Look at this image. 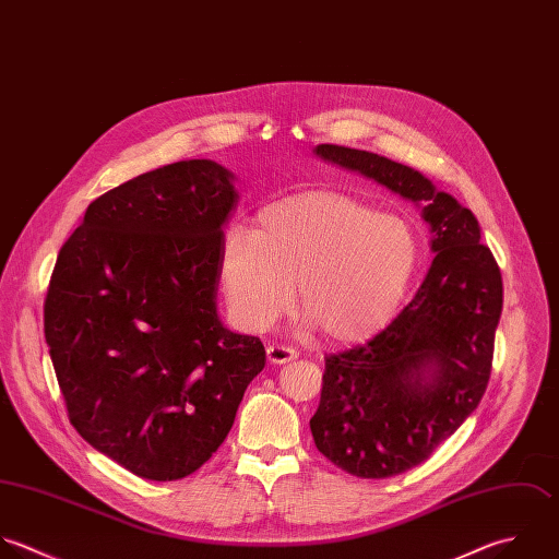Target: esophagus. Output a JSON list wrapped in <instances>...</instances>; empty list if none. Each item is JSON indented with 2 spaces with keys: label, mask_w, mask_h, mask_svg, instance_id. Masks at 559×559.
I'll list each match as a JSON object with an SVG mask.
<instances>
[{
  "label": "esophagus",
  "mask_w": 559,
  "mask_h": 559,
  "mask_svg": "<svg viewBox=\"0 0 559 559\" xmlns=\"http://www.w3.org/2000/svg\"><path fill=\"white\" fill-rule=\"evenodd\" d=\"M267 361L270 364H276V366H281V364H289V361H294L296 359V350L294 348H289V346H281V344H272V346H267Z\"/></svg>",
  "instance_id": "1"
}]
</instances>
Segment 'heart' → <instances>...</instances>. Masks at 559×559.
<instances>
[{"label": "heart", "mask_w": 559, "mask_h": 559, "mask_svg": "<svg viewBox=\"0 0 559 559\" xmlns=\"http://www.w3.org/2000/svg\"><path fill=\"white\" fill-rule=\"evenodd\" d=\"M418 263L420 235L407 217L309 191L265 206L254 233L233 228L219 278L230 313L248 331H267L298 294L307 326L333 342H359L394 318Z\"/></svg>", "instance_id": "obj_1"}]
</instances>
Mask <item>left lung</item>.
Returning <instances> with one entry per match:
<instances>
[{
  "mask_svg": "<svg viewBox=\"0 0 559 559\" xmlns=\"http://www.w3.org/2000/svg\"><path fill=\"white\" fill-rule=\"evenodd\" d=\"M313 154L361 174L420 209L431 267L414 300L368 344L329 355L309 427L318 451L364 477L401 475L449 440L490 379L503 281L471 209L403 163L344 145Z\"/></svg>",
  "mask_w": 559,
  "mask_h": 559,
  "instance_id": "8db88e82",
  "label": "left lung"
}]
</instances>
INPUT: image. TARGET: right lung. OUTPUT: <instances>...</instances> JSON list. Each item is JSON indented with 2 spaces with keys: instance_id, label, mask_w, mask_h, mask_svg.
I'll return each instance as SVG.
<instances>
[{
  "instance_id": "obj_1",
  "label": "right lung",
  "mask_w": 559,
  "mask_h": 559,
  "mask_svg": "<svg viewBox=\"0 0 559 559\" xmlns=\"http://www.w3.org/2000/svg\"><path fill=\"white\" fill-rule=\"evenodd\" d=\"M237 202L233 171L178 160L93 200L58 252L43 326L69 420L136 477L209 462L265 368L261 340L217 316Z\"/></svg>"
}]
</instances>
